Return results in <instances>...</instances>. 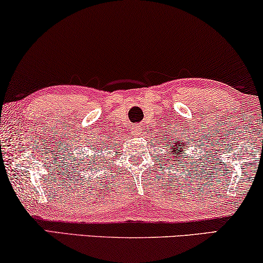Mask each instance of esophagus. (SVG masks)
<instances>
[{
    "label": "esophagus",
    "instance_id": "34e87169",
    "mask_svg": "<svg viewBox=\"0 0 263 263\" xmlns=\"http://www.w3.org/2000/svg\"><path fill=\"white\" fill-rule=\"evenodd\" d=\"M132 135L133 136H140L142 135V127H139V126H136L132 128Z\"/></svg>",
    "mask_w": 263,
    "mask_h": 263
}]
</instances>
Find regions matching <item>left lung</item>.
<instances>
[{"instance_id":"8db88e82","label":"left lung","mask_w":263,"mask_h":263,"mask_svg":"<svg viewBox=\"0 0 263 263\" xmlns=\"http://www.w3.org/2000/svg\"><path fill=\"white\" fill-rule=\"evenodd\" d=\"M179 142H180V140H177V143L174 142V144H175V145H173V144H172V147H170V149H172V153L173 154H177L176 156L174 157V160H175V161H176V158H180V157L184 156V155H181V153H182V147H181V146H183V147L186 146V143H183L182 140H181V145H179V144H180Z\"/></svg>"}]
</instances>
